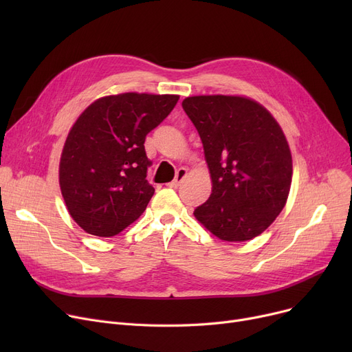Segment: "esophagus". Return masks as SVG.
Listing matches in <instances>:
<instances>
[{
    "instance_id": "34e87169",
    "label": "esophagus",
    "mask_w": 352,
    "mask_h": 352,
    "mask_svg": "<svg viewBox=\"0 0 352 352\" xmlns=\"http://www.w3.org/2000/svg\"><path fill=\"white\" fill-rule=\"evenodd\" d=\"M187 177V170L186 168H179L178 171H177V175H175V178H174V181H171L170 184H168V187H171V188H177V187H179V184L182 182V179Z\"/></svg>"
}]
</instances>
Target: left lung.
Masks as SVG:
<instances>
[{
  "label": "left lung",
  "instance_id": "left-lung-1",
  "mask_svg": "<svg viewBox=\"0 0 352 352\" xmlns=\"http://www.w3.org/2000/svg\"><path fill=\"white\" fill-rule=\"evenodd\" d=\"M182 108L199 134L212 192L194 215L224 241H248L283 211L292 158L281 126L254 100L198 96Z\"/></svg>",
  "mask_w": 352,
  "mask_h": 352
}]
</instances>
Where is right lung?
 Listing matches in <instances>:
<instances>
[{
    "instance_id": "obj_1",
    "label": "right lung",
    "mask_w": 352,
    "mask_h": 352,
    "mask_svg": "<svg viewBox=\"0 0 352 352\" xmlns=\"http://www.w3.org/2000/svg\"><path fill=\"white\" fill-rule=\"evenodd\" d=\"M178 98L137 92L102 97L72 125L60 187L69 215L85 232L114 236L145 211L155 191L146 181L145 137Z\"/></svg>"
}]
</instances>
